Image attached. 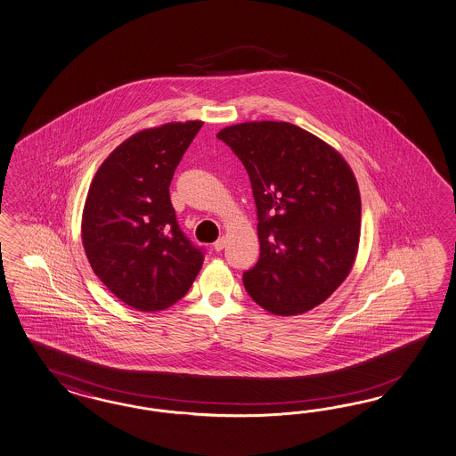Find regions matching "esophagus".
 <instances>
[{
    "label": "esophagus",
    "instance_id": "esophagus-1",
    "mask_svg": "<svg viewBox=\"0 0 456 456\" xmlns=\"http://www.w3.org/2000/svg\"><path fill=\"white\" fill-rule=\"evenodd\" d=\"M225 244H227V240H225V237H221V239H217L216 242H214V248L217 250V252H221L225 248Z\"/></svg>",
    "mask_w": 456,
    "mask_h": 456
}]
</instances>
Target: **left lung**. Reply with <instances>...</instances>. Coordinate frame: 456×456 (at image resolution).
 <instances>
[{"instance_id":"1","label":"left lung","mask_w":456,"mask_h":456,"mask_svg":"<svg viewBox=\"0 0 456 456\" xmlns=\"http://www.w3.org/2000/svg\"><path fill=\"white\" fill-rule=\"evenodd\" d=\"M248 170L261 254L248 296L277 316L324 303L358 252L361 197L353 170L321 138L288 122H246L217 134Z\"/></svg>"}]
</instances>
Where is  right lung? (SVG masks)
I'll use <instances>...</instances> for the list:
<instances>
[{
  "instance_id": "right-lung-1",
  "label": "right lung",
  "mask_w": 456,
  "mask_h": 456,
  "mask_svg": "<svg viewBox=\"0 0 456 456\" xmlns=\"http://www.w3.org/2000/svg\"><path fill=\"white\" fill-rule=\"evenodd\" d=\"M204 122L166 124L126 138L92 180L82 240L94 273L138 311H160L192 286L204 250L182 232L170 182Z\"/></svg>"
}]
</instances>
